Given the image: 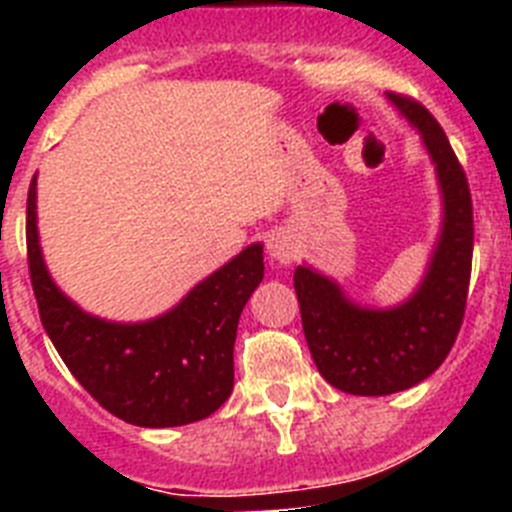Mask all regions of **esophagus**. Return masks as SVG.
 I'll return each mask as SVG.
<instances>
[{
  "mask_svg": "<svg viewBox=\"0 0 512 512\" xmlns=\"http://www.w3.org/2000/svg\"><path fill=\"white\" fill-rule=\"evenodd\" d=\"M266 253H269L271 261H279V264H289V261L297 256L295 238H292L287 230H277V233H271L269 243H266Z\"/></svg>",
  "mask_w": 512,
  "mask_h": 512,
  "instance_id": "esophagus-1",
  "label": "esophagus"
}]
</instances>
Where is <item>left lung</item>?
Segmentation results:
<instances>
[{
    "instance_id": "1",
    "label": "left lung",
    "mask_w": 512,
    "mask_h": 512,
    "mask_svg": "<svg viewBox=\"0 0 512 512\" xmlns=\"http://www.w3.org/2000/svg\"><path fill=\"white\" fill-rule=\"evenodd\" d=\"M387 99L418 130L441 192V228L423 279L400 305L372 307L315 266L295 269L312 361L325 382L361 397L410 390L436 372L461 328L472 274V197L449 138L423 104L390 92Z\"/></svg>"
}]
</instances>
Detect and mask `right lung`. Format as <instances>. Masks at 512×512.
Instances as JSON below:
<instances>
[{"label":"right lung","mask_w":512,"mask_h":512,"mask_svg":"<svg viewBox=\"0 0 512 512\" xmlns=\"http://www.w3.org/2000/svg\"><path fill=\"white\" fill-rule=\"evenodd\" d=\"M27 264L40 320L63 364L104 410L140 428H174L215 413L233 392L238 318L264 279L251 243L171 310L117 323L81 310L53 282L38 233V176L27 192Z\"/></svg>","instance_id":"obj_1"}]
</instances>
